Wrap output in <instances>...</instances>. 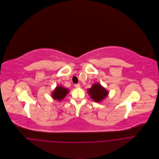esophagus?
I'll list each match as a JSON object with an SVG mask.
<instances>
[{
  "label": "esophagus",
  "mask_w": 159,
  "mask_h": 159,
  "mask_svg": "<svg viewBox=\"0 0 159 159\" xmlns=\"http://www.w3.org/2000/svg\"><path fill=\"white\" fill-rule=\"evenodd\" d=\"M75 88H80V85L79 84H75Z\"/></svg>",
  "instance_id": "34e87169"
}]
</instances>
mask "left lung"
<instances>
[{
    "label": "left lung",
    "instance_id": "8db88e82",
    "mask_svg": "<svg viewBox=\"0 0 159 159\" xmlns=\"http://www.w3.org/2000/svg\"><path fill=\"white\" fill-rule=\"evenodd\" d=\"M87 93L94 102H100L109 95V92L100 84L95 83L87 89Z\"/></svg>",
    "mask_w": 159,
    "mask_h": 159
}]
</instances>
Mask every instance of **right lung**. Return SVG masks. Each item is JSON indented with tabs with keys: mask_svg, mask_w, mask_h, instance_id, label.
I'll return each mask as SVG.
<instances>
[{
	"mask_svg": "<svg viewBox=\"0 0 159 159\" xmlns=\"http://www.w3.org/2000/svg\"><path fill=\"white\" fill-rule=\"evenodd\" d=\"M69 92L70 90L69 89L64 87L62 85H57L54 90L51 92V97L53 99L61 101L66 97Z\"/></svg>",
	"mask_w": 159,
	"mask_h": 159,
	"instance_id": "1",
	"label": "right lung"
}]
</instances>
